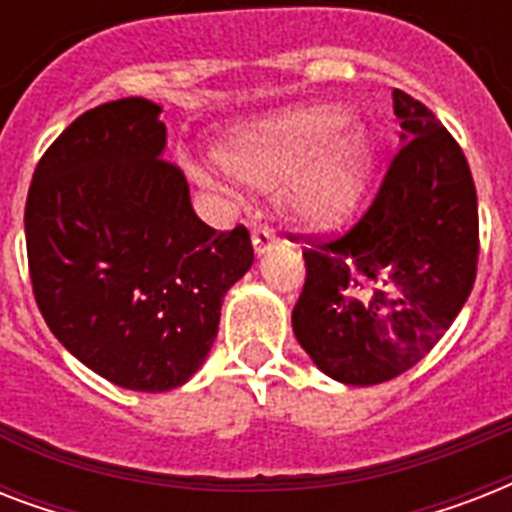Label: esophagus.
Masks as SVG:
<instances>
[{
    "mask_svg": "<svg viewBox=\"0 0 512 512\" xmlns=\"http://www.w3.org/2000/svg\"><path fill=\"white\" fill-rule=\"evenodd\" d=\"M273 241H276V233H273L268 225H255V231H252V244H255L257 255H263L265 249H271Z\"/></svg>",
    "mask_w": 512,
    "mask_h": 512,
    "instance_id": "34e87169",
    "label": "esophagus"
}]
</instances>
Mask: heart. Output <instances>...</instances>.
<instances>
[{"label": "heart", "instance_id": "1", "mask_svg": "<svg viewBox=\"0 0 512 512\" xmlns=\"http://www.w3.org/2000/svg\"><path fill=\"white\" fill-rule=\"evenodd\" d=\"M345 124L335 106L284 111L241 127L220 162L236 180L279 185V209L292 223L335 228L356 212L372 172V140Z\"/></svg>", "mask_w": 512, "mask_h": 512}]
</instances>
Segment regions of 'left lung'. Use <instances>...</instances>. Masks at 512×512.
I'll list each match as a JSON object with an SVG mask.
<instances>
[{
    "mask_svg": "<svg viewBox=\"0 0 512 512\" xmlns=\"http://www.w3.org/2000/svg\"><path fill=\"white\" fill-rule=\"evenodd\" d=\"M401 148L356 225L308 239L292 329L345 385L393 380L428 356L468 300L478 199L468 159L436 114L393 90ZM297 239V236H295Z\"/></svg>",
    "mask_w": 512,
    "mask_h": 512,
    "instance_id": "8db88e82",
    "label": "left lung"
}]
</instances>
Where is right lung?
<instances>
[{
	"mask_svg": "<svg viewBox=\"0 0 512 512\" xmlns=\"http://www.w3.org/2000/svg\"><path fill=\"white\" fill-rule=\"evenodd\" d=\"M162 108L122 98L84 111L34 170L31 287L63 348L119 388L162 393L196 374L225 292L255 260L244 225L201 223L162 159Z\"/></svg>",
	"mask_w": 512,
	"mask_h": 512,
	"instance_id": "1",
	"label": "right lung"
}]
</instances>
